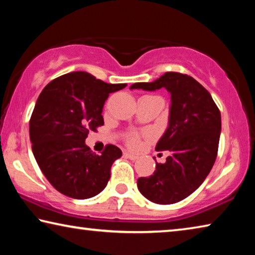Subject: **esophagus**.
Listing matches in <instances>:
<instances>
[{"label": "esophagus", "instance_id": "1", "mask_svg": "<svg viewBox=\"0 0 255 255\" xmlns=\"http://www.w3.org/2000/svg\"><path fill=\"white\" fill-rule=\"evenodd\" d=\"M124 156L129 158V159H131V161H136V159H138L137 155L131 154V153H128V152H125V153H124Z\"/></svg>", "mask_w": 255, "mask_h": 255}]
</instances>
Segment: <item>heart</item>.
I'll return each instance as SVG.
<instances>
[{
	"instance_id": "heart-1",
	"label": "heart",
	"mask_w": 255,
	"mask_h": 255,
	"mask_svg": "<svg viewBox=\"0 0 255 255\" xmlns=\"http://www.w3.org/2000/svg\"><path fill=\"white\" fill-rule=\"evenodd\" d=\"M128 144L131 147H136L138 146V137L135 135V133H131V135L128 136Z\"/></svg>"
}]
</instances>
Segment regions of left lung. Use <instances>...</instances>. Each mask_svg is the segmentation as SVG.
Listing matches in <instances>:
<instances>
[{"label":"left lung","instance_id":"1","mask_svg":"<svg viewBox=\"0 0 255 255\" xmlns=\"http://www.w3.org/2000/svg\"><path fill=\"white\" fill-rule=\"evenodd\" d=\"M156 91L171 96L169 123L155 149L169 150L165 163H156L149 178L137 187L149 201L171 205L183 200L200 187L213 167L222 130L221 112L210 93L193 77L167 72L154 82H140L130 90Z\"/></svg>","mask_w":255,"mask_h":255}]
</instances>
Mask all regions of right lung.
Masks as SVG:
<instances>
[{"label": "right lung", "instance_id": "obj_1", "mask_svg": "<svg viewBox=\"0 0 255 255\" xmlns=\"http://www.w3.org/2000/svg\"><path fill=\"white\" fill-rule=\"evenodd\" d=\"M126 86L72 72L51 81L38 97L29 123L32 153L47 180L63 195L89 199L107 187L122 149L107 145L98 155L85 139L105 124L102 110L109 94Z\"/></svg>", "mask_w": 255, "mask_h": 255}]
</instances>
